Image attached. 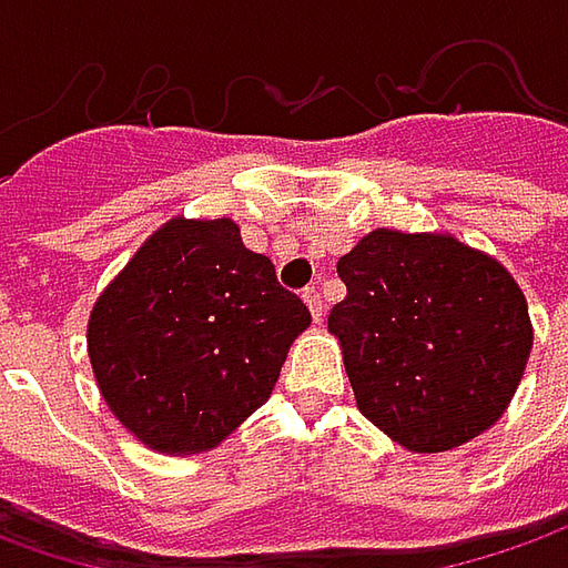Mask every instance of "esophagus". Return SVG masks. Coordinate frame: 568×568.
Wrapping results in <instances>:
<instances>
[{"label":"esophagus","instance_id":"34e87169","mask_svg":"<svg viewBox=\"0 0 568 568\" xmlns=\"http://www.w3.org/2000/svg\"><path fill=\"white\" fill-rule=\"evenodd\" d=\"M303 303H306L310 316L318 322V318H322V313H325V306H322V296H318L316 287H306V291H303Z\"/></svg>","mask_w":568,"mask_h":568}]
</instances>
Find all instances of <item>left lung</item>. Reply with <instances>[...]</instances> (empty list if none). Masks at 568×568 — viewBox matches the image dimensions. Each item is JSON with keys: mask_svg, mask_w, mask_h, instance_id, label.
<instances>
[{"mask_svg": "<svg viewBox=\"0 0 568 568\" xmlns=\"http://www.w3.org/2000/svg\"><path fill=\"white\" fill-rule=\"evenodd\" d=\"M338 277L328 332L369 424L407 452H448L503 417L535 344L506 265L443 230L379 227Z\"/></svg>", "mask_w": 568, "mask_h": 568, "instance_id": "obj_1", "label": "left lung"}]
</instances>
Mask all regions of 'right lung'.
Masks as SVG:
<instances>
[{
	"mask_svg": "<svg viewBox=\"0 0 568 568\" xmlns=\"http://www.w3.org/2000/svg\"><path fill=\"white\" fill-rule=\"evenodd\" d=\"M310 322L230 217H170L94 300L88 357L142 446L199 455L272 398Z\"/></svg>",
	"mask_w": 568,
	"mask_h": 568,
	"instance_id": "add662e5",
	"label": "right lung"
}]
</instances>
